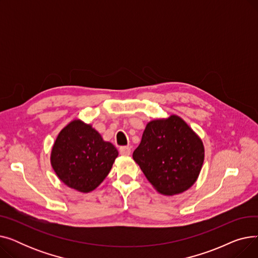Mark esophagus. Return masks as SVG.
Instances as JSON below:
<instances>
[{
	"label": "esophagus",
	"mask_w": 258,
	"mask_h": 258,
	"mask_svg": "<svg viewBox=\"0 0 258 258\" xmlns=\"http://www.w3.org/2000/svg\"><path fill=\"white\" fill-rule=\"evenodd\" d=\"M121 156H130L131 155V147L130 146H121L119 148Z\"/></svg>",
	"instance_id": "34e87169"
}]
</instances>
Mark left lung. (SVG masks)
<instances>
[{
    "mask_svg": "<svg viewBox=\"0 0 258 258\" xmlns=\"http://www.w3.org/2000/svg\"><path fill=\"white\" fill-rule=\"evenodd\" d=\"M205 148L198 134L177 115L148 122L133 159L163 196L186 191L198 180Z\"/></svg>",
    "mask_w": 258,
    "mask_h": 258,
    "instance_id": "8db88e82",
    "label": "left lung"
}]
</instances>
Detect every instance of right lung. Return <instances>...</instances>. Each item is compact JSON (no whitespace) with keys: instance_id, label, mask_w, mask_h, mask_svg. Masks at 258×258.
<instances>
[{"instance_id":"1","label":"right lung","mask_w":258,"mask_h":258,"mask_svg":"<svg viewBox=\"0 0 258 258\" xmlns=\"http://www.w3.org/2000/svg\"><path fill=\"white\" fill-rule=\"evenodd\" d=\"M117 157V148L111 142L104 141L91 124L74 119L57 135L50 162L64 185L88 194L103 182Z\"/></svg>"}]
</instances>
